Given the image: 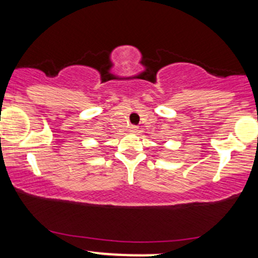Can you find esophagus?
<instances>
[{
	"label": "esophagus",
	"instance_id": "esophagus-1",
	"mask_svg": "<svg viewBox=\"0 0 258 258\" xmlns=\"http://www.w3.org/2000/svg\"><path fill=\"white\" fill-rule=\"evenodd\" d=\"M128 130H130V132H131V133H136L138 131V127L137 126H131Z\"/></svg>",
	"mask_w": 258,
	"mask_h": 258
}]
</instances>
